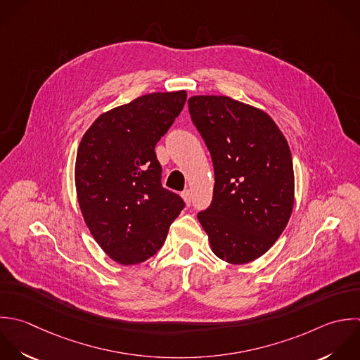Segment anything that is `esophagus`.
Instances as JSON below:
<instances>
[{
	"label": "esophagus",
	"instance_id": "1",
	"mask_svg": "<svg viewBox=\"0 0 360 360\" xmlns=\"http://www.w3.org/2000/svg\"><path fill=\"white\" fill-rule=\"evenodd\" d=\"M182 198H184V200H185L186 205H191V202H192V193H191L189 189H186V191L182 192Z\"/></svg>",
	"mask_w": 360,
	"mask_h": 360
}]
</instances>
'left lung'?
<instances>
[{
    "instance_id": "left-lung-1",
    "label": "left lung",
    "mask_w": 360,
    "mask_h": 360,
    "mask_svg": "<svg viewBox=\"0 0 360 360\" xmlns=\"http://www.w3.org/2000/svg\"><path fill=\"white\" fill-rule=\"evenodd\" d=\"M188 105L214 167L213 200L198 219L220 259L252 262L276 243L293 210L288 140L268 113L230 96L196 95Z\"/></svg>"
}]
</instances>
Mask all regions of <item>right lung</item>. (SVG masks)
Returning <instances> with one entry per match:
<instances>
[{
    "mask_svg": "<svg viewBox=\"0 0 360 360\" xmlns=\"http://www.w3.org/2000/svg\"><path fill=\"white\" fill-rule=\"evenodd\" d=\"M186 91L153 92L102 113L75 160L79 209L92 237L120 265L147 261L185 203L162 188L155 144L184 109Z\"/></svg>",
    "mask_w": 360,
    "mask_h": 360,
    "instance_id": "right-lung-1",
    "label": "right lung"
}]
</instances>
